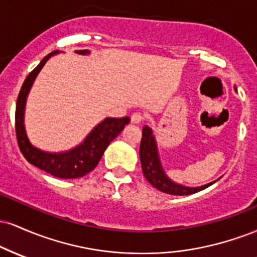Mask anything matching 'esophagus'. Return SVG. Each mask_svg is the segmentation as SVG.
I'll use <instances>...</instances> for the list:
<instances>
[{
  "instance_id": "34e87169",
  "label": "esophagus",
  "mask_w": 257,
  "mask_h": 257,
  "mask_svg": "<svg viewBox=\"0 0 257 257\" xmlns=\"http://www.w3.org/2000/svg\"><path fill=\"white\" fill-rule=\"evenodd\" d=\"M143 120H144L143 114L139 113V112H135V113H133L132 123H134V124H139V123H141Z\"/></svg>"
}]
</instances>
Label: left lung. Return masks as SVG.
Returning <instances> with one entry per match:
<instances>
[{"mask_svg":"<svg viewBox=\"0 0 257 257\" xmlns=\"http://www.w3.org/2000/svg\"><path fill=\"white\" fill-rule=\"evenodd\" d=\"M140 162L144 176L147 181L155 188L168 194L187 196V194H192L204 190V188L213 185L214 182H210V184L200 186V187H186V186L172 181L164 173L163 167L159 161L156 138L153 135L152 129L147 125L143 128V138H141L140 143Z\"/></svg>","mask_w":257,"mask_h":257,"instance_id":"left-lung-1","label":"left lung"}]
</instances>
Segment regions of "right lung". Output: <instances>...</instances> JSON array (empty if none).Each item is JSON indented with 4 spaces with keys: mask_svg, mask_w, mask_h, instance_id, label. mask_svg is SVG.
I'll return each instance as SVG.
<instances>
[{
    "mask_svg": "<svg viewBox=\"0 0 257 257\" xmlns=\"http://www.w3.org/2000/svg\"><path fill=\"white\" fill-rule=\"evenodd\" d=\"M59 53L52 52L42 59L40 64L29 73L19 91L16 107V134L18 145L26 161L46 173L59 179H77L87 175L96 166L104 155L106 147L110 145L119 133L129 123V117L123 118H105L89 133L82 144L66 152L51 153L41 151L32 146L26 135L24 126L25 102L35 78L49 58ZM78 54H89V51H76Z\"/></svg>",
    "mask_w": 257,
    "mask_h": 257,
    "instance_id": "1",
    "label": "right lung"
}]
</instances>
